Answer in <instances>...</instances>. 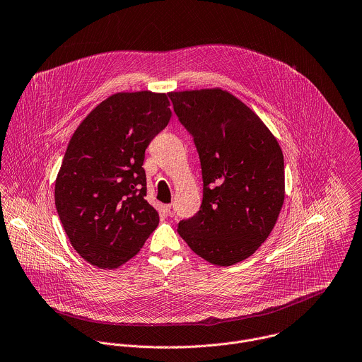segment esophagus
Instances as JSON below:
<instances>
[{"mask_svg": "<svg viewBox=\"0 0 362 362\" xmlns=\"http://www.w3.org/2000/svg\"><path fill=\"white\" fill-rule=\"evenodd\" d=\"M166 213H168V216H169V217H173V216H175V213H176L175 204H169V206H166Z\"/></svg>", "mask_w": 362, "mask_h": 362, "instance_id": "obj_1", "label": "esophagus"}]
</instances>
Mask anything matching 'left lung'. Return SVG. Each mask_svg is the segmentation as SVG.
Returning <instances> with one entry per match:
<instances>
[{"instance_id": "1", "label": "left lung", "mask_w": 362, "mask_h": 362, "mask_svg": "<svg viewBox=\"0 0 362 362\" xmlns=\"http://www.w3.org/2000/svg\"><path fill=\"white\" fill-rule=\"evenodd\" d=\"M193 136L203 176L200 210L177 226L203 259L230 267L251 257L274 230L285 200L284 153L241 100L221 88L172 91Z\"/></svg>"}]
</instances>
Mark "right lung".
I'll use <instances>...</instances> for the list:
<instances>
[{
    "mask_svg": "<svg viewBox=\"0 0 362 362\" xmlns=\"http://www.w3.org/2000/svg\"><path fill=\"white\" fill-rule=\"evenodd\" d=\"M163 93H117L74 131L54 185V204L73 248L114 269L139 252L159 224L145 200V149L168 125Z\"/></svg>",
    "mask_w": 362,
    "mask_h": 362,
    "instance_id": "obj_1",
    "label": "right lung"
}]
</instances>
